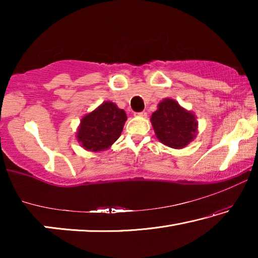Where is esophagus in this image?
I'll use <instances>...</instances> for the list:
<instances>
[{
  "mask_svg": "<svg viewBox=\"0 0 258 258\" xmlns=\"http://www.w3.org/2000/svg\"><path fill=\"white\" fill-rule=\"evenodd\" d=\"M135 115L141 116V117H146V116H147V112H146V111H140V112H137V113H135Z\"/></svg>",
  "mask_w": 258,
  "mask_h": 258,
  "instance_id": "1",
  "label": "esophagus"
}]
</instances>
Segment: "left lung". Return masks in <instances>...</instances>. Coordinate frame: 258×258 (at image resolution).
Listing matches in <instances>:
<instances>
[{
  "instance_id": "8db88e82",
  "label": "left lung",
  "mask_w": 258,
  "mask_h": 258,
  "mask_svg": "<svg viewBox=\"0 0 258 258\" xmlns=\"http://www.w3.org/2000/svg\"><path fill=\"white\" fill-rule=\"evenodd\" d=\"M151 123L159 141L174 149L185 147L197 133L196 117L172 99H165L158 104Z\"/></svg>"
}]
</instances>
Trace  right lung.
<instances>
[{"label":"right lung","mask_w":258,"mask_h":258,"mask_svg":"<svg viewBox=\"0 0 258 258\" xmlns=\"http://www.w3.org/2000/svg\"><path fill=\"white\" fill-rule=\"evenodd\" d=\"M127 117L115 103L104 102L82 119L77 140L83 148L101 151L110 147L120 137Z\"/></svg>","instance_id":"obj_1"}]
</instances>
